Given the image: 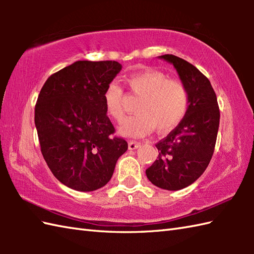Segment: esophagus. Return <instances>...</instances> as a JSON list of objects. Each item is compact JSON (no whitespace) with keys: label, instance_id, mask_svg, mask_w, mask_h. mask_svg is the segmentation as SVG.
Here are the masks:
<instances>
[{"label":"esophagus","instance_id":"obj_1","mask_svg":"<svg viewBox=\"0 0 254 254\" xmlns=\"http://www.w3.org/2000/svg\"><path fill=\"white\" fill-rule=\"evenodd\" d=\"M141 146V143L135 142V141H130L128 142V149H136Z\"/></svg>","mask_w":254,"mask_h":254}]
</instances>
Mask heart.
Masks as SVG:
<instances>
[{"label":"heart","mask_w":254,"mask_h":254,"mask_svg":"<svg viewBox=\"0 0 254 254\" xmlns=\"http://www.w3.org/2000/svg\"><path fill=\"white\" fill-rule=\"evenodd\" d=\"M131 93L141 97L136 105V115L127 118L120 127L122 135L141 137L156 128L159 133L176 127L186 116L189 106V94L185 83L169 78L157 69H145L133 73L126 78ZM105 110L117 122L124 117L122 87L111 82L102 95Z\"/></svg>","instance_id":"obj_1"}]
</instances>
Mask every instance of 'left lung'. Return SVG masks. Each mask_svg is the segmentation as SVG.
<instances>
[{
    "label": "left lung",
    "instance_id": "left-lung-1",
    "mask_svg": "<svg viewBox=\"0 0 254 254\" xmlns=\"http://www.w3.org/2000/svg\"><path fill=\"white\" fill-rule=\"evenodd\" d=\"M174 64L189 94L186 116L156 147L158 157L146 169L148 180L164 190L177 191L196 181L207 168L216 144L219 108L208 78L191 63L172 55L160 56Z\"/></svg>",
    "mask_w": 254,
    "mask_h": 254
}]
</instances>
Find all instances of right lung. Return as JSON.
<instances>
[{
  "instance_id": "add662e5",
  "label": "right lung",
  "mask_w": 254,
  "mask_h": 254,
  "mask_svg": "<svg viewBox=\"0 0 254 254\" xmlns=\"http://www.w3.org/2000/svg\"><path fill=\"white\" fill-rule=\"evenodd\" d=\"M122 65L117 61H76L52 74L35 107L41 153L64 186L95 191L106 186L127 143L116 132L104 91Z\"/></svg>"
}]
</instances>
